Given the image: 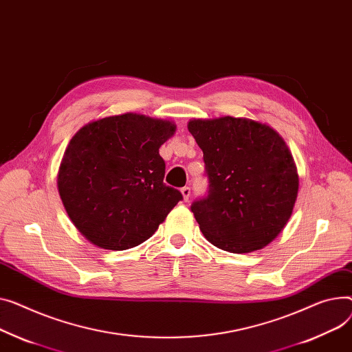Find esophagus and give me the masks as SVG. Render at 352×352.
I'll use <instances>...</instances> for the list:
<instances>
[{"label": "esophagus", "mask_w": 352, "mask_h": 352, "mask_svg": "<svg viewBox=\"0 0 352 352\" xmlns=\"http://www.w3.org/2000/svg\"><path fill=\"white\" fill-rule=\"evenodd\" d=\"M181 194H182L184 201L188 202L190 197H191V188H190V186H184V188H181Z\"/></svg>", "instance_id": "1"}]
</instances>
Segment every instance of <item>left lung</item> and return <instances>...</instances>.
<instances>
[{"mask_svg": "<svg viewBox=\"0 0 352 352\" xmlns=\"http://www.w3.org/2000/svg\"><path fill=\"white\" fill-rule=\"evenodd\" d=\"M208 195L191 206L208 242L230 253L269 245L289 222L298 192L294 158L270 126L245 117L192 119Z\"/></svg>", "mask_w": 352, "mask_h": 352, "instance_id": "1", "label": "left lung"}]
</instances>
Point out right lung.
<instances>
[{
    "instance_id": "1",
    "label": "right lung",
    "mask_w": 352,
    "mask_h": 352,
    "mask_svg": "<svg viewBox=\"0 0 352 352\" xmlns=\"http://www.w3.org/2000/svg\"><path fill=\"white\" fill-rule=\"evenodd\" d=\"M175 129L170 120L124 113L90 122L70 140L58 191L90 243L109 250L138 246L182 199L164 184L166 162L158 153Z\"/></svg>"
}]
</instances>
